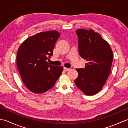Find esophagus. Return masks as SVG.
Returning a JSON list of instances; mask_svg holds the SVG:
<instances>
[{"instance_id": "esophagus-1", "label": "esophagus", "mask_w": 128, "mask_h": 128, "mask_svg": "<svg viewBox=\"0 0 128 128\" xmlns=\"http://www.w3.org/2000/svg\"><path fill=\"white\" fill-rule=\"evenodd\" d=\"M64 71H68V70H69L70 69L69 68H66V67H64Z\"/></svg>"}]
</instances>
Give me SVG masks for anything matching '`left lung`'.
Instances as JSON below:
<instances>
[{"label":"left lung","mask_w":128,"mask_h":128,"mask_svg":"<svg viewBox=\"0 0 128 128\" xmlns=\"http://www.w3.org/2000/svg\"><path fill=\"white\" fill-rule=\"evenodd\" d=\"M78 53L86 60L85 68L76 69V86L84 94L92 96L101 90L110 72L113 52L108 43L93 30L76 31Z\"/></svg>","instance_id":"left-lung-1"}]
</instances>
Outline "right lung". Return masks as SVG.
Masks as SVG:
<instances>
[{"mask_svg":"<svg viewBox=\"0 0 128 128\" xmlns=\"http://www.w3.org/2000/svg\"><path fill=\"white\" fill-rule=\"evenodd\" d=\"M60 34L56 31L42 32L28 37L19 47L16 65L24 83L34 94L46 92L55 85L63 70L46 61L53 55Z\"/></svg>","mask_w":128,"mask_h":128,"instance_id":"right-lung-1","label":"right lung"}]
</instances>
